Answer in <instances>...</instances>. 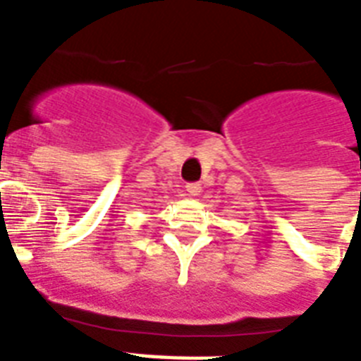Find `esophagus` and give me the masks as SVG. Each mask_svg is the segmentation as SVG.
<instances>
[{"mask_svg": "<svg viewBox=\"0 0 361 361\" xmlns=\"http://www.w3.org/2000/svg\"><path fill=\"white\" fill-rule=\"evenodd\" d=\"M200 191H202V187L198 185V183H189V185H187V195H189V197H198Z\"/></svg>", "mask_w": 361, "mask_h": 361, "instance_id": "esophagus-1", "label": "esophagus"}]
</instances>
